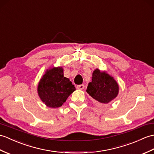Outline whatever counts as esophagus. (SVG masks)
<instances>
[{"mask_svg":"<svg viewBox=\"0 0 154 154\" xmlns=\"http://www.w3.org/2000/svg\"><path fill=\"white\" fill-rule=\"evenodd\" d=\"M77 88L78 89H80V90H83L85 88V85H77Z\"/></svg>","mask_w":154,"mask_h":154,"instance_id":"obj_1","label":"esophagus"}]
</instances>
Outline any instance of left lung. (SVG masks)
<instances>
[{"label": "left lung", "instance_id": "8db88e82", "mask_svg": "<svg viewBox=\"0 0 154 154\" xmlns=\"http://www.w3.org/2000/svg\"><path fill=\"white\" fill-rule=\"evenodd\" d=\"M87 92L99 103L107 104L117 97L119 85L106 71L96 69L92 73V82L88 85Z\"/></svg>", "mask_w": 154, "mask_h": 154}]
</instances>
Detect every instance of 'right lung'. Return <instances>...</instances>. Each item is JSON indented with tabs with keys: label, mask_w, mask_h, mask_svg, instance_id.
I'll return each mask as SVG.
<instances>
[{
	"label": "right lung",
	"mask_w": 154,
	"mask_h": 154,
	"mask_svg": "<svg viewBox=\"0 0 154 154\" xmlns=\"http://www.w3.org/2000/svg\"><path fill=\"white\" fill-rule=\"evenodd\" d=\"M75 87L68 78L63 76L62 67L47 69L38 85V94L49 108L62 106Z\"/></svg>",
	"instance_id": "1"
}]
</instances>
